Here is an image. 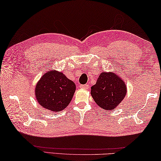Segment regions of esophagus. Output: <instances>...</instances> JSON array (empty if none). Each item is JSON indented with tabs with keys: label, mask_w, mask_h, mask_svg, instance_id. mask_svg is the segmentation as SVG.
<instances>
[{
	"label": "esophagus",
	"mask_w": 161,
	"mask_h": 161,
	"mask_svg": "<svg viewBox=\"0 0 161 161\" xmlns=\"http://www.w3.org/2000/svg\"><path fill=\"white\" fill-rule=\"evenodd\" d=\"M80 88L82 89H85V90H87V89H88L89 86L88 85V84H86V85H80Z\"/></svg>",
	"instance_id": "1"
}]
</instances>
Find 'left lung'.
Here are the masks:
<instances>
[{
	"mask_svg": "<svg viewBox=\"0 0 161 161\" xmlns=\"http://www.w3.org/2000/svg\"><path fill=\"white\" fill-rule=\"evenodd\" d=\"M127 93V86L118 73L103 72L96 83L91 87V94L101 108L110 110L117 108Z\"/></svg>",
	"mask_w": 161,
	"mask_h": 161,
	"instance_id": "obj_1",
	"label": "left lung"
}]
</instances>
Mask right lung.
Segmentation results:
<instances>
[{"label":"right lung","instance_id":"obj_1","mask_svg":"<svg viewBox=\"0 0 161 161\" xmlns=\"http://www.w3.org/2000/svg\"><path fill=\"white\" fill-rule=\"evenodd\" d=\"M75 84L60 71H47L36 83L37 102L53 112L64 110L71 101L75 91Z\"/></svg>","mask_w":161,"mask_h":161}]
</instances>
